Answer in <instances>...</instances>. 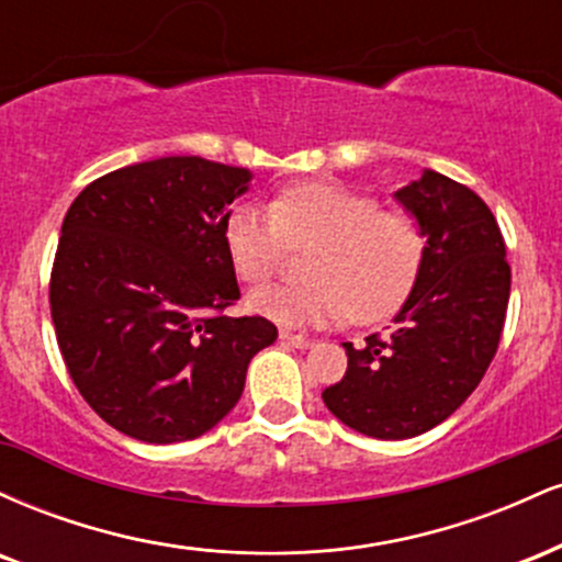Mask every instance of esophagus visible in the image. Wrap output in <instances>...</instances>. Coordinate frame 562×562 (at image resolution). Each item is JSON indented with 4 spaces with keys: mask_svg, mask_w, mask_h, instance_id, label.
<instances>
[{
    "mask_svg": "<svg viewBox=\"0 0 562 562\" xmlns=\"http://www.w3.org/2000/svg\"><path fill=\"white\" fill-rule=\"evenodd\" d=\"M280 340H282V344L293 346V348H312V338H303V335H295V333H288V330H280Z\"/></svg>",
    "mask_w": 562,
    "mask_h": 562,
    "instance_id": "34e87169",
    "label": "esophagus"
}]
</instances>
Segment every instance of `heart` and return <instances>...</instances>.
<instances>
[{"instance_id": "obj_1", "label": "heart", "mask_w": 562, "mask_h": 562, "mask_svg": "<svg viewBox=\"0 0 562 562\" xmlns=\"http://www.w3.org/2000/svg\"><path fill=\"white\" fill-rule=\"evenodd\" d=\"M235 272L269 280L288 245H314L303 267L308 285H269L248 306L282 327L338 325L348 314L370 322L409 293L423 261V232L409 214L380 211L375 198L348 187L308 182L261 205H237L224 227Z\"/></svg>"}]
</instances>
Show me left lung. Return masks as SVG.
Wrapping results in <instances>:
<instances>
[{
	"label": "left lung",
	"instance_id": "8db88e82",
	"mask_svg": "<svg viewBox=\"0 0 562 562\" xmlns=\"http://www.w3.org/2000/svg\"><path fill=\"white\" fill-rule=\"evenodd\" d=\"M393 200L423 232L415 285L385 338L344 344L346 375L322 391L340 423L383 441L420 436L460 409L492 364L509 301L505 240L470 187L423 169Z\"/></svg>",
	"mask_w": 562,
	"mask_h": 562
}]
</instances>
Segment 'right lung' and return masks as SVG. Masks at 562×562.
Returning a JSON list of instances; mask_svg holds the SVG:
<instances>
[{"label":"right lung","mask_w":562,"mask_h":562,"mask_svg":"<svg viewBox=\"0 0 562 562\" xmlns=\"http://www.w3.org/2000/svg\"><path fill=\"white\" fill-rule=\"evenodd\" d=\"M254 173L169 156L94 179L63 218L49 306L76 389L145 443L203 436L240 402L245 372L277 340L240 299L224 227Z\"/></svg>","instance_id":"1"}]
</instances>
